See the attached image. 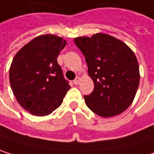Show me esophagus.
<instances>
[{
	"mask_svg": "<svg viewBox=\"0 0 154 154\" xmlns=\"http://www.w3.org/2000/svg\"><path fill=\"white\" fill-rule=\"evenodd\" d=\"M80 81H81V78L79 77H76V79L73 81V83H74V85H78L79 83H80Z\"/></svg>",
	"mask_w": 154,
	"mask_h": 154,
	"instance_id": "1",
	"label": "esophagus"
}]
</instances>
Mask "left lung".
Returning <instances> with one entry per match:
<instances>
[{"label": "left lung", "instance_id": "8db88e82", "mask_svg": "<svg viewBox=\"0 0 154 154\" xmlns=\"http://www.w3.org/2000/svg\"><path fill=\"white\" fill-rule=\"evenodd\" d=\"M85 58L94 91L85 95L87 107L103 118L117 116L130 106L140 81L134 51L122 41L103 33L74 39Z\"/></svg>", "mask_w": 154, "mask_h": 154}]
</instances>
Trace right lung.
I'll return each instance as SVG.
<instances>
[{"label": "right lung", "instance_id": "1", "mask_svg": "<svg viewBox=\"0 0 154 154\" xmlns=\"http://www.w3.org/2000/svg\"><path fill=\"white\" fill-rule=\"evenodd\" d=\"M62 37L42 35L22 47L12 60L10 83L20 106L35 116H46L60 106L70 85L57 58L66 46Z\"/></svg>", "mask_w": 154, "mask_h": 154}]
</instances>
